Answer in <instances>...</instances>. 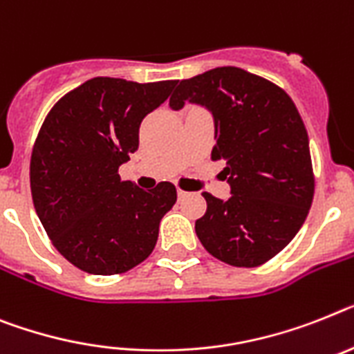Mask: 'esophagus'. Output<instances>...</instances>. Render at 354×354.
<instances>
[{"label": "esophagus", "mask_w": 354, "mask_h": 354, "mask_svg": "<svg viewBox=\"0 0 354 354\" xmlns=\"http://www.w3.org/2000/svg\"><path fill=\"white\" fill-rule=\"evenodd\" d=\"M189 196V192L182 191V189H178V200H183V198H187Z\"/></svg>", "instance_id": "34e87169"}]
</instances>
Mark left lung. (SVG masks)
Listing matches in <instances>:
<instances>
[{
    "instance_id": "8db88e82",
    "label": "left lung",
    "mask_w": 354,
    "mask_h": 354,
    "mask_svg": "<svg viewBox=\"0 0 354 354\" xmlns=\"http://www.w3.org/2000/svg\"><path fill=\"white\" fill-rule=\"evenodd\" d=\"M200 104L212 113V160H225L227 200L203 192L207 212L196 221L205 250L232 266L272 259L301 230L315 180L304 122L284 90L236 66L185 79L169 106Z\"/></svg>"
}]
</instances>
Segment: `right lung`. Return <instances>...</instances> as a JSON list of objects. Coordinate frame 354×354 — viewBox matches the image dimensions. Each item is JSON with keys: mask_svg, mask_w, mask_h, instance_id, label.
Wrapping results in <instances>:
<instances>
[{"mask_svg": "<svg viewBox=\"0 0 354 354\" xmlns=\"http://www.w3.org/2000/svg\"><path fill=\"white\" fill-rule=\"evenodd\" d=\"M174 84L95 77L44 118L30 160L32 200L53 246L82 272H127L156 245L176 189L162 182L144 191L122 182L118 167L138 149L145 115Z\"/></svg>", "mask_w": 354, "mask_h": 354, "instance_id": "1", "label": "right lung"}]
</instances>
